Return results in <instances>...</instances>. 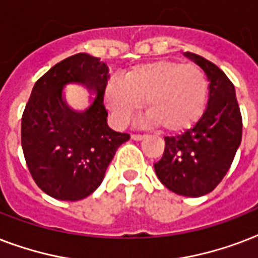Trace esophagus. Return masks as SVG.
Instances as JSON below:
<instances>
[{
    "instance_id": "obj_1",
    "label": "esophagus",
    "mask_w": 258,
    "mask_h": 258,
    "mask_svg": "<svg viewBox=\"0 0 258 258\" xmlns=\"http://www.w3.org/2000/svg\"><path fill=\"white\" fill-rule=\"evenodd\" d=\"M145 135H139V134H133L131 135V139H134V141H142V139H145Z\"/></svg>"
}]
</instances>
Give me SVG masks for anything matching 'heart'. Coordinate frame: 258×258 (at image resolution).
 <instances>
[{
	"mask_svg": "<svg viewBox=\"0 0 258 258\" xmlns=\"http://www.w3.org/2000/svg\"><path fill=\"white\" fill-rule=\"evenodd\" d=\"M109 119L121 128L146 103L147 121L165 131L179 134L198 123L209 99L206 75L196 66L158 60L133 67L123 78L107 82L103 91Z\"/></svg>",
	"mask_w": 258,
	"mask_h": 258,
	"instance_id": "obj_1",
	"label": "heart"
}]
</instances>
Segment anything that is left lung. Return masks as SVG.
<instances>
[{
	"label": "left lung",
	"instance_id": "1",
	"mask_svg": "<svg viewBox=\"0 0 258 258\" xmlns=\"http://www.w3.org/2000/svg\"><path fill=\"white\" fill-rule=\"evenodd\" d=\"M183 56L201 67L208 78V105L192 128L165 138V153L154 169L162 183L175 194L202 197L213 191L230 169L241 145L242 119L228 76L198 54L184 52Z\"/></svg>",
	"mask_w": 258,
	"mask_h": 258
}]
</instances>
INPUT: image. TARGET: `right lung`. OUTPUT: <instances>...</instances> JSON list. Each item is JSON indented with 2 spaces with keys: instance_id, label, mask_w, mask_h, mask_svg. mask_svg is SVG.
Returning a JSON list of instances; mask_svg holds the SVG:
<instances>
[{
  "instance_id": "1",
  "label": "right lung",
  "mask_w": 258,
  "mask_h": 258,
  "mask_svg": "<svg viewBox=\"0 0 258 258\" xmlns=\"http://www.w3.org/2000/svg\"><path fill=\"white\" fill-rule=\"evenodd\" d=\"M109 70L87 53L57 62L34 84L22 113L21 145L34 182L48 196L79 201L96 190L128 134L107 124L103 91ZM80 84L95 96L86 110L66 103L62 89Z\"/></svg>"
}]
</instances>
